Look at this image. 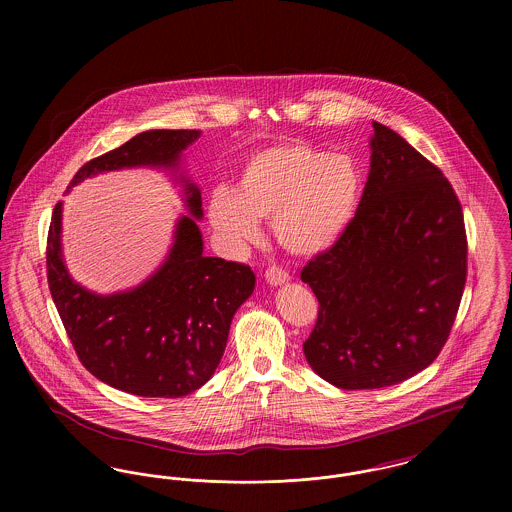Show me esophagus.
<instances>
[{"label":"esophagus","mask_w":512,"mask_h":512,"mask_svg":"<svg viewBox=\"0 0 512 512\" xmlns=\"http://www.w3.org/2000/svg\"><path fill=\"white\" fill-rule=\"evenodd\" d=\"M265 278H267L270 286H282V284H286L290 280L288 272L278 267H268L267 272H265Z\"/></svg>","instance_id":"obj_1"}]
</instances>
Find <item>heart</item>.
<instances>
[{
  "instance_id": "b5f03b06",
  "label": "heart",
  "mask_w": 512,
  "mask_h": 512,
  "mask_svg": "<svg viewBox=\"0 0 512 512\" xmlns=\"http://www.w3.org/2000/svg\"><path fill=\"white\" fill-rule=\"evenodd\" d=\"M363 190V171L349 153L286 142L253 153L240 169L234 194L217 190L207 215L232 251L257 244L259 220H272V234L286 251L317 257L349 230Z\"/></svg>"
}]
</instances>
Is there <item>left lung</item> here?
<instances>
[{
    "mask_svg": "<svg viewBox=\"0 0 512 512\" xmlns=\"http://www.w3.org/2000/svg\"><path fill=\"white\" fill-rule=\"evenodd\" d=\"M359 213L301 270L318 299L307 363L341 390H378L432 365L466 282L463 209L449 180L405 138L372 122Z\"/></svg>",
    "mask_w": 512,
    "mask_h": 512,
    "instance_id": "left-lung-1",
    "label": "left lung"
}]
</instances>
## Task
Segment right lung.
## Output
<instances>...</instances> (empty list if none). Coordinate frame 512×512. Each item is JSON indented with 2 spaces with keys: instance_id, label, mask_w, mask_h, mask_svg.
<instances>
[{
  "instance_id": "1",
  "label": "right lung",
  "mask_w": 512,
  "mask_h": 512,
  "mask_svg": "<svg viewBox=\"0 0 512 512\" xmlns=\"http://www.w3.org/2000/svg\"><path fill=\"white\" fill-rule=\"evenodd\" d=\"M199 136L146 130L88 161L69 184L71 190L101 172L149 167L171 172L184 186L190 215L176 220L167 259L140 286L101 295L74 282L61 249L63 201L49 224V292L80 363L103 384L140 397H182L209 382L232 318L255 288L247 265L203 255L201 192L180 167L182 151Z\"/></svg>"
}]
</instances>
